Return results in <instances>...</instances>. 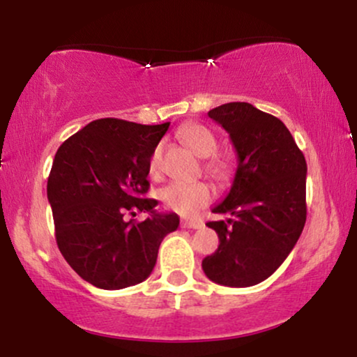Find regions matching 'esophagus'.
I'll return each mask as SVG.
<instances>
[{"mask_svg":"<svg viewBox=\"0 0 357 357\" xmlns=\"http://www.w3.org/2000/svg\"><path fill=\"white\" fill-rule=\"evenodd\" d=\"M183 228H192V230H202L204 223L202 220H183L181 221Z\"/></svg>","mask_w":357,"mask_h":357,"instance_id":"34e87169","label":"esophagus"}]
</instances>
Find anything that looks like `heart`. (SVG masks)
Wrapping results in <instances>:
<instances>
[{
  "mask_svg": "<svg viewBox=\"0 0 357 357\" xmlns=\"http://www.w3.org/2000/svg\"><path fill=\"white\" fill-rule=\"evenodd\" d=\"M179 139L186 144L195 154H198L199 158H210V155L215 154L216 146V137L213 136L210 129L202 124H190L183 127L179 130ZM162 151L165 147L162 144L154 146L153 153L149 155V162H147V167H149L151 176H159L162 171ZM208 171H211L213 174H221L227 169V165H225L221 159H211L208 161ZM159 199L166 204V208L173 210L183 216H192L196 215L203 206H206L208 203L213 199V190L210 184L203 181H174L169 183L167 186L162 188L159 191Z\"/></svg>",
  "mask_w": 357,
  "mask_h": 357,
  "instance_id": "obj_1",
  "label": "heart"
}]
</instances>
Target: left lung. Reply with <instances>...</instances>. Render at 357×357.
Instances as JSON below:
<instances>
[{
	"label": "left lung",
	"instance_id": "8db88e82",
	"mask_svg": "<svg viewBox=\"0 0 357 357\" xmlns=\"http://www.w3.org/2000/svg\"><path fill=\"white\" fill-rule=\"evenodd\" d=\"M208 116L230 134L238 166L230 192L208 221L218 250L203 260L206 277L225 287H252L284 264L307 218V162L280 119L247 102H230Z\"/></svg>",
	"mask_w": 357,
	"mask_h": 357
}]
</instances>
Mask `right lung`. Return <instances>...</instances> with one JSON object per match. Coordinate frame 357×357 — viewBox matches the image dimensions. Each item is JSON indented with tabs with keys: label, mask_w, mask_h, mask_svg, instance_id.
<instances>
[{
	"label": "right lung",
	"mask_w": 357,
	"mask_h": 357,
	"mask_svg": "<svg viewBox=\"0 0 357 357\" xmlns=\"http://www.w3.org/2000/svg\"><path fill=\"white\" fill-rule=\"evenodd\" d=\"M169 122L142 126L97 119L56 151L47 183L55 238L68 265L89 284L119 290L141 284L153 272L176 213L155 210L149 190V155ZM150 213L141 224L123 215Z\"/></svg>",
	"instance_id": "add662e5"
}]
</instances>
